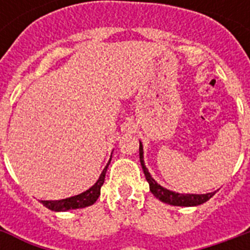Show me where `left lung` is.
I'll return each instance as SVG.
<instances>
[{"label": "left lung", "instance_id": "obj_1", "mask_svg": "<svg viewBox=\"0 0 250 250\" xmlns=\"http://www.w3.org/2000/svg\"><path fill=\"white\" fill-rule=\"evenodd\" d=\"M140 164L143 166V171H144L145 178L149 183V188H150V192H152L154 196H156L160 201L166 202V204H170V205L174 206H197L201 205L204 202H206L209 198H211L215 194V192H211V193L206 194H182V193H175L172 190H168L164 187H161L158 183L154 180V179L150 176L148 168L145 167L144 164V152H143V145L140 143Z\"/></svg>", "mask_w": 250, "mask_h": 250}]
</instances>
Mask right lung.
Here are the masks:
<instances>
[{"label":"right lung","instance_id":"1","mask_svg":"<svg viewBox=\"0 0 250 250\" xmlns=\"http://www.w3.org/2000/svg\"><path fill=\"white\" fill-rule=\"evenodd\" d=\"M109 164L106 165V167L101 172V175H100V178H98V180L96 182V184H94L93 187H90L89 189L83 192V193L78 194V196H74V197L58 200V201H41V204L44 206H46L48 209L53 210V211H66V210L71 209H82V208H86V206L93 205L94 202L97 201V198L100 197L101 187L102 184H104V182H105V174Z\"/></svg>","mask_w":250,"mask_h":250}]
</instances>
